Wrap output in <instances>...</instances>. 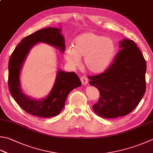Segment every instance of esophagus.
Here are the masks:
<instances>
[{"mask_svg": "<svg viewBox=\"0 0 153 153\" xmlns=\"http://www.w3.org/2000/svg\"><path fill=\"white\" fill-rule=\"evenodd\" d=\"M80 80H81V82H82V84H83V85H85L88 84V78H87L86 77H85V76H82V77H80Z\"/></svg>", "mask_w": 153, "mask_h": 153, "instance_id": "esophagus-1", "label": "esophagus"}]
</instances>
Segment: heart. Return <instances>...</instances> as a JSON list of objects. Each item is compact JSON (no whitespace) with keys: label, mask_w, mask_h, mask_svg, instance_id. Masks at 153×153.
Wrapping results in <instances>:
<instances>
[{"label":"heart","mask_w":153,"mask_h":153,"mask_svg":"<svg viewBox=\"0 0 153 153\" xmlns=\"http://www.w3.org/2000/svg\"><path fill=\"white\" fill-rule=\"evenodd\" d=\"M116 51L112 39L94 32H85L74 40L73 47L68 46L65 59L71 67L77 68L83 57V64L90 73L97 74L105 71L111 64Z\"/></svg>","instance_id":"1"}]
</instances>
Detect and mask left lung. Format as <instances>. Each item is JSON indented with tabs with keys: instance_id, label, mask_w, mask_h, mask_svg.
I'll use <instances>...</instances> for the list:
<instances>
[{
	"instance_id": "1",
	"label": "left lung",
	"mask_w": 153,
	"mask_h": 153,
	"mask_svg": "<svg viewBox=\"0 0 153 153\" xmlns=\"http://www.w3.org/2000/svg\"><path fill=\"white\" fill-rule=\"evenodd\" d=\"M120 50L107 70L88 76L89 84L100 91L93 109L103 118H117L131 113L138 105L146 91V64L143 53L133 40L123 39Z\"/></svg>"
}]
</instances>
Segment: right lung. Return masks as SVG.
<instances>
[{
  "label": "right lung",
  "instance_id": "1",
  "mask_svg": "<svg viewBox=\"0 0 153 153\" xmlns=\"http://www.w3.org/2000/svg\"><path fill=\"white\" fill-rule=\"evenodd\" d=\"M61 29L49 27L35 32L21 40L9 59L8 88L14 100L29 114L40 117H52L59 115L65 105V101L71 90L79 87L82 82L75 72L58 70L52 90L43 100H34L26 95L22 91L20 74L22 65L30 50L38 42L54 46L64 52V38Z\"/></svg>",
  "mask_w": 153,
  "mask_h": 153
}]
</instances>
